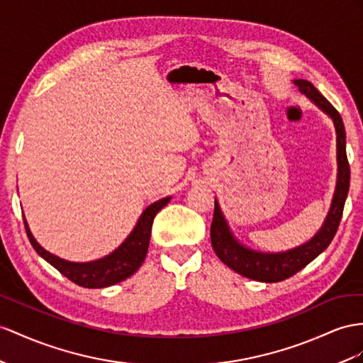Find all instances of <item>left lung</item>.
I'll return each instance as SVG.
<instances>
[{"instance_id": "left-lung-1", "label": "left lung", "mask_w": 363, "mask_h": 363, "mask_svg": "<svg viewBox=\"0 0 363 363\" xmlns=\"http://www.w3.org/2000/svg\"><path fill=\"white\" fill-rule=\"evenodd\" d=\"M294 84L299 87L303 95L313 99L325 113H328L333 119L337 133V185L334 191L333 203L327 219H325L319 233L315 235L310 242L297 247L285 253H259L240 245L230 233L227 222L222 216L219 203L215 201V213H213V222L210 228L211 245L218 257L231 270L242 274L248 279L261 282H279L284 279L291 277L303 267L308 265L313 259L318 257L325 248H327L336 235L339 228L343 206L350 190V164L345 148V125H343L339 111L331 106V102L325 98L322 93L315 89L311 82L305 79H296Z\"/></svg>"}]
</instances>
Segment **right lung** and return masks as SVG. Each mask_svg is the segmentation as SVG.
Masks as SVG:
<instances>
[{"label": "right lung", "instance_id": "right-lung-1", "mask_svg": "<svg viewBox=\"0 0 363 363\" xmlns=\"http://www.w3.org/2000/svg\"><path fill=\"white\" fill-rule=\"evenodd\" d=\"M169 201L170 198H164L152 203L150 207H147L141 218H139L132 233H130V236L124 240V244L118 250H115L111 255L102 257L95 262L77 264L53 256L49 252H45V250L36 242L29 227H27L26 220L24 227L27 238H29L35 252L43 259H45L50 265L57 268L61 274L70 279L72 282H75L77 285H81L84 288H104L124 281V279L132 276L138 268L143 265L148 250V244H150L153 219L156 216V213L164 208L167 203H169Z\"/></svg>", "mask_w": 363, "mask_h": 363}]
</instances>
